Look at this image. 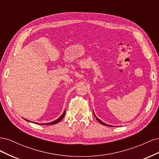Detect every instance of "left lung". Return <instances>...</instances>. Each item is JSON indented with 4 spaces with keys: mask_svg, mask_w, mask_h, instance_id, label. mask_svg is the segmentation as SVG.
I'll return each mask as SVG.
<instances>
[{
    "mask_svg": "<svg viewBox=\"0 0 159 159\" xmlns=\"http://www.w3.org/2000/svg\"><path fill=\"white\" fill-rule=\"evenodd\" d=\"M95 117H96V116H95ZM96 119H97V120H98V121L100 123H102V125H107V126H109V127H111V126H110V125H107V124H105V123H104L103 122H102V121H101V120H99L98 117H96Z\"/></svg>",
    "mask_w": 159,
    "mask_h": 159,
    "instance_id": "1",
    "label": "left lung"
}]
</instances>
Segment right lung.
I'll return each instance as SVG.
<instances>
[{
  "label": "right lung",
  "instance_id": "add662e5",
  "mask_svg": "<svg viewBox=\"0 0 159 159\" xmlns=\"http://www.w3.org/2000/svg\"><path fill=\"white\" fill-rule=\"evenodd\" d=\"M65 114H66V111H64V113H63V114L61 115V116L60 117H59V118L57 119H56V121H52V122H51V123H45V124H39V125H54V124H56V123H59V122L61 121V120L64 118V117ZM26 121H28V120H26Z\"/></svg>",
  "mask_w": 159,
  "mask_h": 159
}]
</instances>
